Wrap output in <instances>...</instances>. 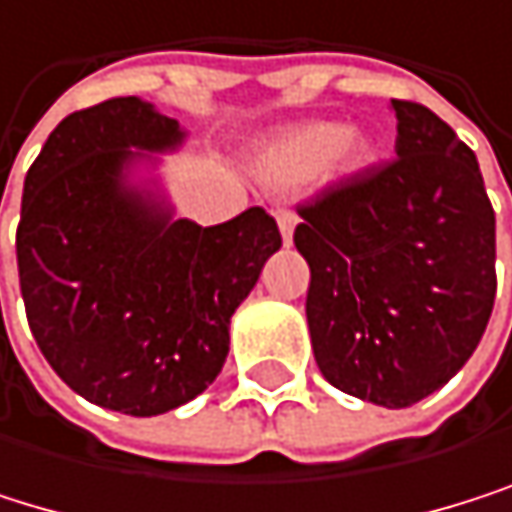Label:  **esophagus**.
Segmentation results:
<instances>
[{"label": "esophagus", "instance_id": "34e87169", "mask_svg": "<svg viewBox=\"0 0 512 512\" xmlns=\"http://www.w3.org/2000/svg\"><path fill=\"white\" fill-rule=\"evenodd\" d=\"M274 219H277L280 235H284V244H290V241H293V228H296V213H293V210H284V207H277V210H274Z\"/></svg>", "mask_w": 512, "mask_h": 512}]
</instances>
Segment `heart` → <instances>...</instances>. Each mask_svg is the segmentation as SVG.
<instances>
[{
	"instance_id": "heart-1",
	"label": "heart",
	"mask_w": 512,
	"mask_h": 512,
	"mask_svg": "<svg viewBox=\"0 0 512 512\" xmlns=\"http://www.w3.org/2000/svg\"><path fill=\"white\" fill-rule=\"evenodd\" d=\"M369 155L372 143L363 134L345 131L339 121H308L271 143L262 170L277 183H302L326 164L336 170H360Z\"/></svg>"
}]
</instances>
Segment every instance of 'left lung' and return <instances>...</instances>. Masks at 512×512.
<instances>
[{
	"label": "left lung",
	"mask_w": 512,
	"mask_h": 512,
	"mask_svg": "<svg viewBox=\"0 0 512 512\" xmlns=\"http://www.w3.org/2000/svg\"><path fill=\"white\" fill-rule=\"evenodd\" d=\"M397 158L299 207L311 348L332 388L406 409L470 360L495 305V210L476 155L391 100Z\"/></svg>",
	"instance_id": "8db88e82"
}]
</instances>
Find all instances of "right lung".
I'll list each match as a JSON object with an SVG mask.
<instances>
[{
  "label": "right lung",
  "mask_w": 512,
  "mask_h": 512,
  "mask_svg": "<svg viewBox=\"0 0 512 512\" xmlns=\"http://www.w3.org/2000/svg\"><path fill=\"white\" fill-rule=\"evenodd\" d=\"M183 140L152 103L112 97L66 115L23 180L17 271L33 339L75 394L137 418L213 385L232 314L280 250L262 207L204 228L173 219L155 180H134Z\"/></svg>",
  "instance_id": "right-lung-1"
}]
</instances>
